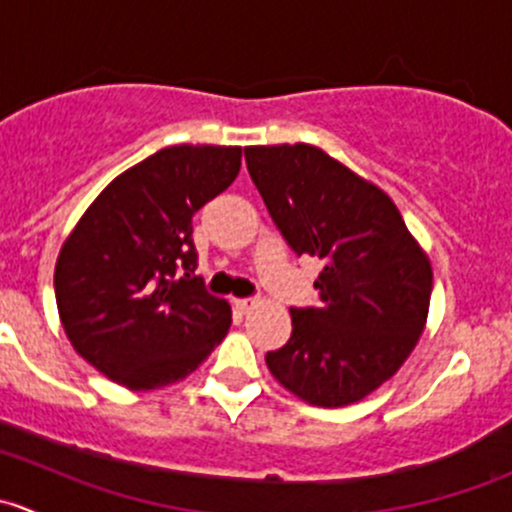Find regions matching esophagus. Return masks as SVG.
Instances as JSON below:
<instances>
[{
	"mask_svg": "<svg viewBox=\"0 0 512 512\" xmlns=\"http://www.w3.org/2000/svg\"><path fill=\"white\" fill-rule=\"evenodd\" d=\"M255 304H257L255 299H235V307L240 309L242 314H247V312H250V309L255 307Z\"/></svg>",
	"mask_w": 512,
	"mask_h": 512,
	"instance_id": "obj_1",
	"label": "esophagus"
}]
</instances>
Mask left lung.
Here are the masks:
<instances>
[{"instance_id":"obj_1","label":"left lung","mask_w":512,"mask_h":512,"mask_svg":"<svg viewBox=\"0 0 512 512\" xmlns=\"http://www.w3.org/2000/svg\"><path fill=\"white\" fill-rule=\"evenodd\" d=\"M247 170L297 255L324 262L319 307L289 309L292 337L267 369L322 409L356 404L401 369L431 304V260L394 200L309 143L245 148Z\"/></svg>"}]
</instances>
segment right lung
Returning <instances> with one entry per match:
<instances>
[{"instance_id":"right-lung-1","label":"right lung","mask_w":512,"mask_h":512,"mask_svg":"<svg viewBox=\"0 0 512 512\" xmlns=\"http://www.w3.org/2000/svg\"><path fill=\"white\" fill-rule=\"evenodd\" d=\"M240 146H168L98 193L61 245V327L94 369L131 391L193 374L232 312L195 277L193 218L240 173Z\"/></svg>"}]
</instances>
